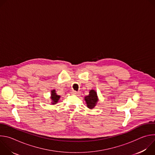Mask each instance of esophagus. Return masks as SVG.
<instances>
[{"label": "esophagus", "mask_w": 155, "mask_h": 155, "mask_svg": "<svg viewBox=\"0 0 155 155\" xmlns=\"http://www.w3.org/2000/svg\"><path fill=\"white\" fill-rule=\"evenodd\" d=\"M72 94L78 96V95L80 94V92H77V91H72Z\"/></svg>", "instance_id": "esophagus-1"}]
</instances>
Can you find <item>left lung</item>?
Here are the masks:
<instances>
[{
	"label": "left lung",
	"instance_id": "obj_1",
	"mask_svg": "<svg viewBox=\"0 0 155 155\" xmlns=\"http://www.w3.org/2000/svg\"><path fill=\"white\" fill-rule=\"evenodd\" d=\"M86 101L87 107L89 108H93L97 102V93L94 90H91L90 91V94L84 97Z\"/></svg>",
	"mask_w": 155,
	"mask_h": 155
}]
</instances>
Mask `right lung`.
<instances>
[{"instance_id": "right-lung-1", "label": "right lung", "mask_w": 155, "mask_h": 155, "mask_svg": "<svg viewBox=\"0 0 155 155\" xmlns=\"http://www.w3.org/2000/svg\"><path fill=\"white\" fill-rule=\"evenodd\" d=\"M59 98H60V96L56 94L54 90L51 91V100L53 101L52 102L53 104H55L56 103H57L58 101H59Z\"/></svg>"}]
</instances>
